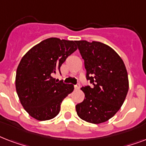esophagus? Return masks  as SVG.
<instances>
[{
	"label": "esophagus",
	"instance_id": "obj_1",
	"mask_svg": "<svg viewBox=\"0 0 146 146\" xmlns=\"http://www.w3.org/2000/svg\"><path fill=\"white\" fill-rule=\"evenodd\" d=\"M74 88H75V89H76V90H78V89H80V84L76 85L75 86H74Z\"/></svg>",
	"mask_w": 146,
	"mask_h": 146
}]
</instances>
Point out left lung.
Returning <instances> with one entry per match:
<instances>
[{
  "instance_id": "1",
  "label": "left lung",
  "mask_w": 146,
  "mask_h": 146,
  "mask_svg": "<svg viewBox=\"0 0 146 146\" xmlns=\"http://www.w3.org/2000/svg\"><path fill=\"white\" fill-rule=\"evenodd\" d=\"M92 87L81 88L83 102L76 105L78 116L98 124L114 116L123 104L129 89L128 74L121 57L110 46L99 42L76 41Z\"/></svg>"
}]
</instances>
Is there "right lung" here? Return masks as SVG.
Segmentation results:
<instances>
[{
    "mask_svg": "<svg viewBox=\"0 0 146 146\" xmlns=\"http://www.w3.org/2000/svg\"><path fill=\"white\" fill-rule=\"evenodd\" d=\"M77 49L73 41L50 38L33 47L22 57L16 74V89L27 113L38 120H48L59 113L62 101L74 89L72 84L57 82L66 57Z\"/></svg>",
    "mask_w": 146,
    "mask_h": 146,
    "instance_id": "1",
    "label": "right lung"
}]
</instances>
